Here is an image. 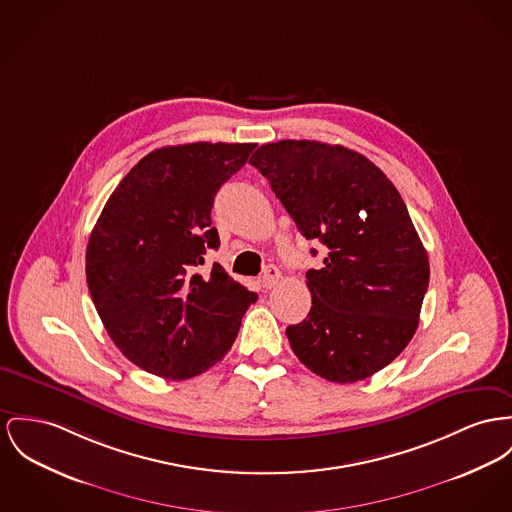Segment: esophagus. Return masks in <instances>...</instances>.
<instances>
[{
    "mask_svg": "<svg viewBox=\"0 0 512 512\" xmlns=\"http://www.w3.org/2000/svg\"><path fill=\"white\" fill-rule=\"evenodd\" d=\"M279 281V270L275 266H266L264 272L260 275V283L264 289H272L273 285Z\"/></svg>",
    "mask_w": 512,
    "mask_h": 512,
    "instance_id": "1",
    "label": "esophagus"
}]
</instances>
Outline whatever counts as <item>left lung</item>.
Masks as SVG:
<instances>
[{
    "mask_svg": "<svg viewBox=\"0 0 512 512\" xmlns=\"http://www.w3.org/2000/svg\"><path fill=\"white\" fill-rule=\"evenodd\" d=\"M250 165L301 235L328 248L324 266L307 272V318L285 330L291 349L330 382L375 375L413 338L429 287L427 250L400 192L343 145L283 139L260 145Z\"/></svg>",
    "mask_w": 512,
    "mask_h": 512,
    "instance_id": "8db88e82",
    "label": "left lung"
}]
</instances>
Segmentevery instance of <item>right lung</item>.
Masks as SVG:
<instances>
[{
    "mask_svg": "<svg viewBox=\"0 0 512 512\" xmlns=\"http://www.w3.org/2000/svg\"><path fill=\"white\" fill-rule=\"evenodd\" d=\"M256 143H186L145 155L104 205L87 244V285L108 336L139 369L184 380L225 357L258 295L219 264L217 190Z\"/></svg>",
    "mask_w": 512,
    "mask_h": 512,
    "instance_id": "obj_1",
    "label": "right lung"
}]
</instances>
